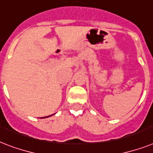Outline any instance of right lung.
Instances as JSON below:
<instances>
[{"instance_id":"add662e5","label":"right lung","mask_w":153,"mask_h":153,"mask_svg":"<svg viewBox=\"0 0 153 153\" xmlns=\"http://www.w3.org/2000/svg\"><path fill=\"white\" fill-rule=\"evenodd\" d=\"M50 116H51V115H50ZM50 116H46V117H43V118H47V117H50Z\"/></svg>"}]
</instances>
